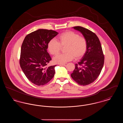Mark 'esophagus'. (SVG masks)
<instances>
[{
	"mask_svg": "<svg viewBox=\"0 0 123 123\" xmlns=\"http://www.w3.org/2000/svg\"><path fill=\"white\" fill-rule=\"evenodd\" d=\"M67 64H59V65H62V66H65L67 65Z\"/></svg>",
	"mask_w": 123,
	"mask_h": 123,
	"instance_id": "obj_1",
	"label": "esophagus"
}]
</instances>
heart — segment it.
I'll use <instances>...</instances> for the list:
<instances>
[{
	"instance_id": "heart-1",
	"label": "heart",
	"mask_w": 123,
	"mask_h": 123,
	"mask_svg": "<svg viewBox=\"0 0 123 123\" xmlns=\"http://www.w3.org/2000/svg\"><path fill=\"white\" fill-rule=\"evenodd\" d=\"M65 54H59L53 59L57 64H64L72 60L75 57L76 59H81L87 50L88 43L83 36L71 31L64 32L59 35L56 41L52 39L47 44V49L50 53L56 55L61 51L62 47H66Z\"/></svg>"
}]
</instances>
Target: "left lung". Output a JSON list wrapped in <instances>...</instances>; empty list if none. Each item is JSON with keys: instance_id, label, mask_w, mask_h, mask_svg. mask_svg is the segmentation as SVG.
<instances>
[{"instance_id": "left-lung-1", "label": "left lung", "mask_w": 123, "mask_h": 123, "mask_svg": "<svg viewBox=\"0 0 123 123\" xmlns=\"http://www.w3.org/2000/svg\"><path fill=\"white\" fill-rule=\"evenodd\" d=\"M73 28L85 38L88 47L84 55L75 64L71 76L78 84L85 86L93 82L99 76L104 65V56L99 39L95 33L80 26Z\"/></svg>"}]
</instances>
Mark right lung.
I'll list each match as a JSON object with an SVG mask.
<instances>
[{
  "mask_svg": "<svg viewBox=\"0 0 123 123\" xmlns=\"http://www.w3.org/2000/svg\"><path fill=\"white\" fill-rule=\"evenodd\" d=\"M58 34L52 30L39 29L26 35L24 39L20 65L27 78L35 85H44L54 76L56 65L47 66L52 60L47 49L49 41Z\"/></svg>",
  "mask_w": 123,
  "mask_h": 123,
  "instance_id": "obj_1",
  "label": "right lung"
}]
</instances>
